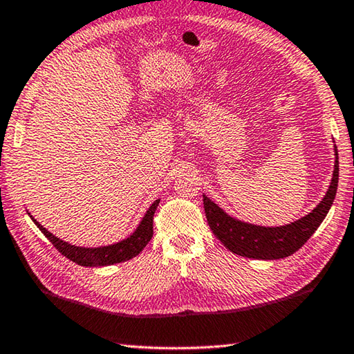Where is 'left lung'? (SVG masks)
I'll return each instance as SVG.
<instances>
[{"instance_id":"obj_1","label":"left lung","mask_w":354,"mask_h":354,"mask_svg":"<svg viewBox=\"0 0 354 354\" xmlns=\"http://www.w3.org/2000/svg\"><path fill=\"white\" fill-rule=\"evenodd\" d=\"M334 153V171L325 196L308 215L292 221V223L283 226L248 223V221L231 217L211 198L203 195L207 223L215 237L234 254L250 257V259L273 261L283 259V257L295 253L317 231V227L325 220L328 211L333 206L339 183V156L335 147Z\"/></svg>"}]
</instances>
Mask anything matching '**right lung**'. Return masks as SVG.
Segmentation results:
<instances>
[{"instance_id": "obj_1", "label": "right lung", "mask_w": 354, "mask_h": 354, "mask_svg": "<svg viewBox=\"0 0 354 354\" xmlns=\"http://www.w3.org/2000/svg\"><path fill=\"white\" fill-rule=\"evenodd\" d=\"M159 201L160 200H156L153 205L148 207V211L142 217L139 226L136 227L133 234L120 242H115L112 245H101V247H76V245H71L48 231L46 227L41 226L29 212L28 215L31 217L34 223L37 225L39 230L44 232V236L48 241L55 245L56 250L61 251V253L65 257H68L70 261H73L77 266L82 267H104L133 259V257H136L147 247V243L151 241L153 237V215L159 206Z\"/></svg>"}]
</instances>
